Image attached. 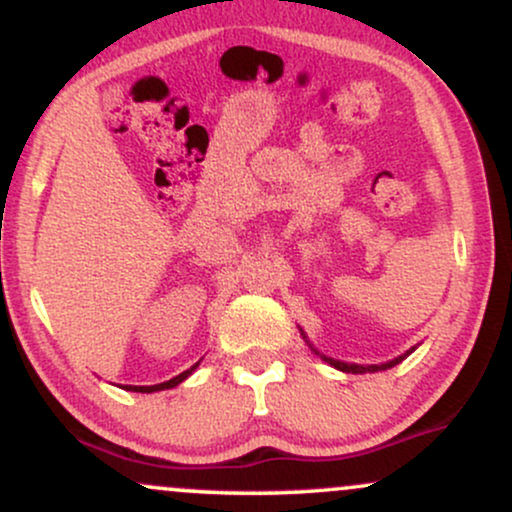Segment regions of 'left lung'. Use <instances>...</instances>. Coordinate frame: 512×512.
Masks as SVG:
<instances>
[{
	"label": "left lung",
	"mask_w": 512,
	"mask_h": 512,
	"mask_svg": "<svg viewBox=\"0 0 512 512\" xmlns=\"http://www.w3.org/2000/svg\"><path fill=\"white\" fill-rule=\"evenodd\" d=\"M301 337L305 339V344L310 346V351H315L317 356L322 358V361L325 363H330L332 368H337V370H342V373H354V375H358V373H378V370H387V368H392V366H397V363H402L404 358H407L409 354H414L416 351V346H411L409 351H404L402 356H397V358H392V361H385V363H370V366H361V363H346V361H339V358H332V356H325V354H320V351L315 349L313 344H310V339H308V334H305L303 330H301Z\"/></svg>",
	"instance_id": "obj_1"
}]
</instances>
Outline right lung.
Wrapping results in <instances>:
<instances>
[{
  "label": "right lung",
  "mask_w": 512,
  "mask_h": 512,
  "mask_svg": "<svg viewBox=\"0 0 512 512\" xmlns=\"http://www.w3.org/2000/svg\"><path fill=\"white\" fill-rule=\"evenodd\" d=\"M197 366H199V361L192 368L182 370V373L175 375V378L166 380V383H158V385H125V390H129V392H161V390H170V387H178L182 380L190 378V375L197 370Z\"/></svg>",
  "instance_id": "right-lung-1"
}]
</instances>
